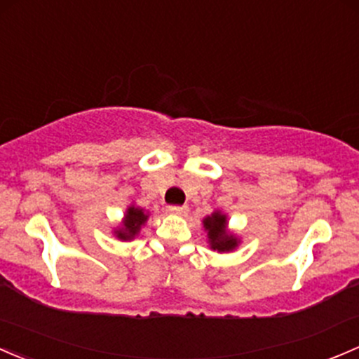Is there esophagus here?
<instances>
[{
	"mask_svg": "<svg viewBox=\"0 0 359 359\" xmlns=\"http://www.w3.org/2000/svg\"><path fill=\"white\" fill-rule=\"evenodd\" d=\"M168 211H170V213H173V215H186L187 211H189V208H187V206L172 205V206H168Z\"/></svg>",
	"mask_w": 359,
	"mask_h": 359,
	"instance_id": "1",
	"label": "esophagus"
}]
</instances>
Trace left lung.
Here are the masks:
<instances>
[{"instance_id": "8db88e82", "label": "left lung", "mask_w": 359, "mask_h": 359, "mask_svg": "<svg viewBox=\"0 0 359 359\" xmlns=\"http://www.w3.org/2000/svg\"><path fill=\"white\" fill-rule=\"evenodd\" d=\"M205 229L208 230V239L211 248L217 249V251H230L237 246V239L233 236L227 233V220H225V215L222 213H213L211 217L205 218Z\"/></svg>"}]
</instances>
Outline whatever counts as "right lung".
Here are the masks:
<instances>
[{"instance_id": "add662e5", "label": "right lung", "mask_w": 359, "mask_h": 359, "mask_svg": "<svg viewBox=\"0 0 359 359\" xmlns=\"http://www.w3.org/2000/svg\"><path fill=\"white\" fill-rule=\"evenodd\" d=\"M146 218H148V215H146L141 208L130 206V208L127 210L126 222H123V229L116 230V237H118V239H123V241L132 239V237L139 232V229H141V225L144 224Z\"/></svg>"}]
</instances>
